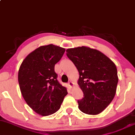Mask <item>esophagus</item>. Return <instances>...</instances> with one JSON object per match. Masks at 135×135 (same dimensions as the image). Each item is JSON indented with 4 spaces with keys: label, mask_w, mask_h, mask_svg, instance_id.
I'll return each instance as SVG.
<instances>
[{
    "label": "esophagus",
    "mask_w": 135,
    "mask_h": 135,
    "mask_svg": "<svg viewBox=\"0 0 135 135\" xmlns=\"http://www.w3.org/2000/svg\"><path fill=\"white\" fill-rule=\"evenodd\" d=\"M68 85H69L70 88H72V87H73V85H74V84H73V82H69V83H68Z\"/></svg>",
    "instance_id": "obj_1"
}]
</instances>
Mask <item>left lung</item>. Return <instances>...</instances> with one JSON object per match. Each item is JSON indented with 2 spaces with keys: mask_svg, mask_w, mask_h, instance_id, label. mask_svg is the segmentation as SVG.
Here are the masks:
<instances>
[{
  "mask_svg": "<svg viewBox=\"0 0 135 135\" xmlns=\"http://www.w3.org/2000/svg\"><path fill=\"white\" fill-rule=\"evenodd\" d=\"M66 51L79 73L78 84L84 93L83 98L77 101L79 109L87 114H99L116 94V65L103 53L89 47L69 48Z\"/></svg>",
  "mask_w": 135,
  "mask_h": 135,
  "instance_id": "left-lung-1",
  "label": "left lung"
}]
</instances>
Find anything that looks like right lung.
<instances>
[{
    "mask_svg": "<svg viewBox=\"0 0 135 135\" xmlns=\"http://www.w3.org/2000/svg\"><path fill=\"white\" fill-rule=\"evenodd\" d=\"M65 49L53 45L41 46L30 53L18 72L19 87L27 105L38 114L48 116L60 108L68 92L57 80L55 65Z\"/></svg>",
    "mask_w": 135,
    "mask_h": 135,
    "instance_id": "right-lung-1",
    "label": "right lung"
}]
</instances>
